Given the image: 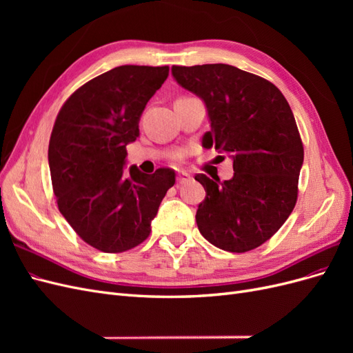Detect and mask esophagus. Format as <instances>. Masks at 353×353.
<instances>
[{"instance_id":"34e87169","label":"esophagus","mask_w":353,"mask_h":353,"mask_svg":"<svg viewBox=\"0 0 353 353\" xmlns=\"http://www.w3.org/2000/svg\"><path fill=\"white\" fill-rule=\"evenodd\" d=\"M190 179H191V178H190L188 174H178V175H176V184H178V185L185 184V183H188Z\"/></svg>"}]
</instances>
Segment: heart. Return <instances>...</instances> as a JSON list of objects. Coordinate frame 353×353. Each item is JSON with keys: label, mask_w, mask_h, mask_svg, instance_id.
<instances>
[{"label": "heart", "mask_w": 353, "mask_h": 353, "mask_svg": "<svg viewBox=\"0 0 353 353\" xmlns=\"http://www.w3.org/2000/svg\"><path fill=\"white\" fill-rule=\"evenodd\" d=\"M184 156H185V152H184V150H178V152H175L172 156H170V160H172V163H179L181 160L184 159Z\"/></svg>", "instance_id": "heart-1"}]
</instances>
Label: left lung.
Returning a JSON list of instances; mask_svg holds the SVG:
<instances>
[{
	"mask_svg": "<svg viewBox=\"0 0 353 353\" xmlns=\"http://www.w3.org/2000/svg\"><path fill=\"white\" fill-rule=\"evenodd\" d=\"M172 74L206 104L210 131L203 147L234 159L228 181L194 176L206 190L196 213L199 231L227 252L259 248L297 201L303 143L290 105L272 82L222 63L172 66Z\"/></svg>",
	"mask_w": 353,
	"mask_h": 353,
	"instance_id": "1",
	"label": "left lung"
}]
</instances>
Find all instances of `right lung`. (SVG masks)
<instances>
[{
    "instance_id": "add662e5",
    "label": "right lung",
    "mask_w": 353,
    "mask_h": 353,
    "mask_svg": "<svg viewBox=\"0 0 353 353\" xmlns=\"http://www.w3.org/2000/svg\"><path fill=\"white\" fill-rule=\"evenodd\" d=\"M169 66L125 65L83 83L61 105L48 144L59 210L78 236L104 253H122L150 236L170 169L125 172L126 144L140 135L147 101L162 87Z\"/></svg>"
}]
</instances>
